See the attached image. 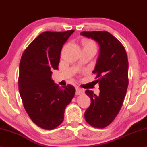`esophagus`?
I'll return each instance as SVG.
<instances>
[{"mask_svg":"<svg viewBox=\"0 0 147 147\" xmlns=\"http://www.w3.org/2000/svg\"><path fill=\"white\" fill-rule=\"evenodd\" d=\"M84 93V89L80 88H76V95H80V94H83Z\"/></svg>","mask_w":147,"mask_h":147,"instance_id":"34e87169","label":"esophagus"}]
</instances>
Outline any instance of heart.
<instances>
[{"instance_id":"heart-1","label":"heart","mask_w":147,"mask_h":147,"mask_svg":"<svg viewBox=\"0 0 147 147\" xmlns=\"http://www.w3.org/2000/svg\"><path fill=\"white\" fill-rule=\"evenodd\" d=\"M83 49H95L96 45L93 41L85 40L82 42Z\"/></svg>"}]
</instances>
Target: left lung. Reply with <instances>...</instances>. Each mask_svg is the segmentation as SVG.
<instances>
[{"label":"left lung","instance_id":"8db88e82","mask_svg":"<svg viewBox=\"0 0 147 147\" xmlns=\"http://www.w3.org/2000/svg\"><path fill=\"white\" fill-rule=\"evenodd\" d=\"M80 35L97 42L100 48L93 71L98 78L100 94L86 91L91 104L84 117L91 126L103 128L115 119L123 106L128 86L127 54L121 42L108 32H82Z\"/></svg>","mask_w":147,"mask_h":147}]
</instances>
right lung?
Here are the masks:
<instances>
[{
    "mask_svg": "<svg viewBox=\"0 0 147 147\" xmlns=\"http://www.w3.org/2000/svg\"><path fill=\"white\" fill-rule=\"evenodd\" d=\"M74 32H43L25 49L20 61L18 85L24 108L45 130L63 122L65 109L75 93L74 86L61 88L51 77L52 71L58 69L62 47Z\"/></svg>",
    "mask_w": 147,
    "mask_h": 147,
    "instance_id": "obj_1",
    "label": "right lung"
}]
</instances>
